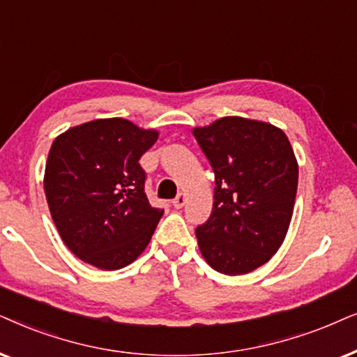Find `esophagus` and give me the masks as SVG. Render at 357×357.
<instances>
[{"instance_id":"34e87169","label":"esophagus","mask_w":357,"mask_h":357,"mask_svg":"<svg viewBox=\"0 0 357 357\" xmlns=\"http://www.w3.org/2000/svg\"><path fill=\"white\" fill-rule=\"evenodd\" d=\"M184 204H186V194L179 192L178 197L173 201V206H174V208H183Z\"/></svg>"}]
</instances>
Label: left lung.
Wrapping results in <instances>:
<instances>
[{
  "label": "left lung",
  "mask_w": 357,
  "mask_h": 357,
  "mask_svg": "<svg viewBox=\"0 0 357 357\" xmlns=\"http://www.w3.org/2000/svg\"><path fill=\"white\" fill-rule=\"evenodd\" d=\"M192 134L215 173L213 207L197 227L202 258L227 275L248 274L278 253L291 225L298 163L269 122L227 116Z\"/></svg>",
  "instance_id": "1"
}]
</instances>
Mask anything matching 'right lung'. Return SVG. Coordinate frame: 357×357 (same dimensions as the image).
Segmentation results:
<instances>
[{"instance_id": "obj_1", "label": "right lung", "mask_w": 357, "mask_h": 357, "mask_svg": "<svg viewBox=\"0 0 357 357\" xmlns=\"http://www.w3.org/2000/svg\"><path fill=\"white\" fill-rule=\"evenodd\" d=\"M158 135L111 117L70 127L54 140L44 191L60 238L76 258L116 271L149 246L163 211L146 199L139 160Z\"/></svg>"}]
</instances>
